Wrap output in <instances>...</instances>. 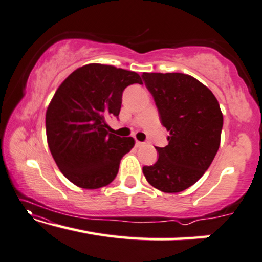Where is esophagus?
<instances>
[{"instance_id":"obj_1","label":"esophagus","mask_w":262,"mask_h":262,"mask_svg":"<svg viewBox=\"0 0 262 262\" xmlns=\"http://www.w3.org/2000/svg\"><path fill=\"white\" fill-rule=\"evenodd\" d=\"M142 146H144V142H141V141H136L135 142V147L136 148H140V147H142Z\"/></svg>"}]
</instances>
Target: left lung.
I'll list each match as a JSON object with an SVG mask.
<instances>
[{
	"label": "left lung",
	"mask_w": 262,
	"mask_h": 262,
	"mask_svg": "<svg viewBox=\"0 0 262 262\" xmlns=\"http://www.w3.org/2000/svg\"><path fill=\"white\" fill-rule=\"evenodd\" d=\"M142 79L169 132L168 144L155 147L158 161L142 171L156 189L182 192L205 174L217 153L224 124L220 106L214 94L190 75L143 73Z\"/></svg>",
	"instance_id": "obj_1"
}]
</instances>
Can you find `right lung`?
Instances as JSON below:
<instances>
[{
    "mask_svg": "<svg viewBox=\"0 0 262 262\" xmlns=\"http://www.w3.org/2000/svg\"><path fill=\"white\" fill-rule=\"evenodd\" d=\"M141 77L113 66H83L62 82L46 113L48 146L62 174L85 189L114 180L120 161L134 147L133 138L109 133L106 120L118 118L122 93Z\"/></svg>",
    "mask_w": 262,
    "mask_h": 262,
    "instance_id": "obj_1",
    "label": "right lung"
}]
</instances>
